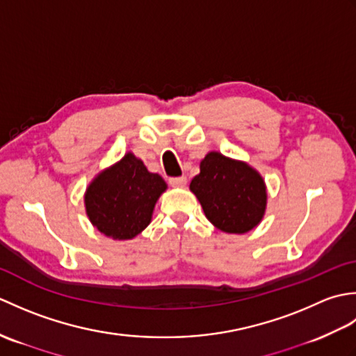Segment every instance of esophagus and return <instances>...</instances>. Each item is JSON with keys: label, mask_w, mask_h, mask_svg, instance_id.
<instances>
[{"label": "esophagus", "mask_w": 356, "mask_h": 356, "mask_svg": "<svg viewBox=\"0 0 356 356\" xmlns=\"http://www.w3.org/2000/svg\"><path fill=\"white\" fill-rule=\"evenodd\" d=\"M168 182L171 186H185L186 185V177L180 176V177H170Z\"/></svg>", "instance_id": "esophagus-1"}]
</instances>
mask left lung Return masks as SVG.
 Segmentation results:
<instances>
[{
	"label": "left lung",
	"instance_id": "left-lung-1",
	"mask_svg": "<svg viewBox=\"0 0 356 356\" xmlns=\"http://www.w3.org/2000/svg\"><path fill=\"white\" fill-rule=\"evenodd\" d=\"M190 190L208 220L223 232L251 231L266 209V186L260 174L216 151L200 162V174L191 180Z\"/></svg>",
	"mask_w": 356,
	"mask_h": 356
}]
</instances>
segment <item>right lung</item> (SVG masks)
<instances>
[{
	"mask_svg": "<svg viewBox=\"0 0 356 356\" xmlns=\"http://www.w3.org/2000/svg\"><path fill=\"white\" fill-rule=\"evenodd\" d=\"M165 190V180L128 153L87 188V216L107 237L133 238L149 225L156 202Z\"/></svg>",
	"mask_w": 356,
	"mask_h": 356,
	"instance_id": "1",
	"label": "right lung"
}]
</instances>
